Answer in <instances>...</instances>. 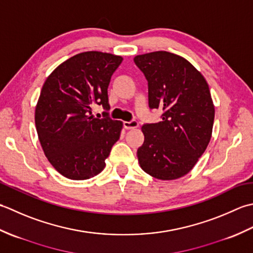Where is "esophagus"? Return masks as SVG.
I'll list each match as a JSON object with an SVG mask.
<instances>
[{"mask_svg": "<svg viewBox=\"0 0 253 253\" xmlns=\"http://www.w3.org/2000/svg\"><path fill=\"white\" fill-rule=\"evenodd\" d=\"M123 126H125L126 130H133V128H136L138 126V122L136 120L125 121L123 122Z\"/></svg>", "mask_w": 253, "mask_h": 253, "instance_id": "1", "label": "esophagus"}]
</instances>
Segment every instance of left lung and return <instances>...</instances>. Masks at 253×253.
<instances>
[{
	"mask_svg": "<svg viewBox=\"0 0 253 253\" xmlns=\"http://www.w3.org/2000/svg\"><path fill=\"white\" fill-rule=\"evenodd\" d=\"M148 83V106L162 121L142 126L141 168L152 177L174 180L197 164L212 136L215 109L209 85L189 61L167 51L136 55Z\"/></svg>",
	"mask_w": 253,
	"mask_h": 253,
	"instance_id": "8db88e82",
	"label": "left lung"
}]
</instances>
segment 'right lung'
Returning a JSON list of instances; mask_svg holds the SVG:
<instances>
[{
    "label": "right lung",
    "mask_w": 253,
    "mask_h": 253,
    "mask_svg": "<svg viewBox=\"0 0 253 253\" xmlns=\"http://www.w3.org/2000/svg\"><path fill=\"white\" fill-rule=\"evenodd\" d=\"M122 60L87 51L63 62L45 80L35 123L44 155L62 176L85 180L105 168L123 125L106 112L102 120L95 118L91 108L99 104L110 109L108 86Z\"/></svg>",
    "instance_id": "obj_1"
}]
</instances>
